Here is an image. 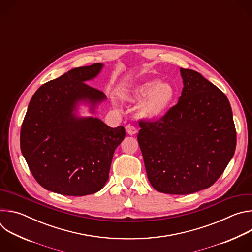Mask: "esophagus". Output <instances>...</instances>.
Returning <instances> with one entry per match:
<instances>
[{"label":"esophagus","mask_w":252,"mask_h":252,"mask_svg":"<svg viewBox=\"0 0 252 252\" xmlns=\"http://www.w3.org/2000/svg\"><path fill=\"white\" fill-rule=\"evenodd\" d=\"M126 132H127V134H129V135H134V134L137 132V129H136L134 126H130V125H127V126H126Z\"/></svg>","instance_id":"esophagus-1"}]
</instances>
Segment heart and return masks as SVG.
<instances>
[{"mask_svg": "<svg viewBox=\"0 0 252 252\" xmlns=\"http://www.w3.org/2000/svg\"><path fill=\"white\" fill-rule=\"evenodd\" d=\"M175 97V91L171 84L159 82L158 79L134 84L125 95L129 102L140 100L136 106L137 116L147 121L162 118L170 110Z\"/></svg>", "mask_w": 252, "mask_h": 252, "instance_id": "heart-1", "label": "heart"}]
</instances>
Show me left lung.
I'll use <instances>...</instances> for the list:
<instances>
[{"mask_svg": "<svg viewBox=\"0 0 252 252\" xmlns=\"http://www.w3.org/2000/svg\"><path fill=\"white\" fill-rule=\"evenodd\" d=\"M184 89L159 121L140 122L137 140L155 189L190 194L211 187L231 160L236 131L226 95L197 71L181 67Z\"/></svg>", "mask_w": 252, "mask_h": 252, "instance_id": "left-lung-1", "label": "left lung"}]
</instances>
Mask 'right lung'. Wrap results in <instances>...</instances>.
<instances>
[{"label":"right lung","mask_w":252,"mask_h":252,"mask_svg":"<svg viewBox=\"0 0 252 252\" xmlns=\"http://www.w3.org/2000/svg\"><path fill=\"white\" fill-rule=\"evenodd\" d=\"M103 63L75 67L44 84L32 95L21 129V151L33 177L44 189L83 196L100 190L109 179L125 127H111L98 118L82 117L80 107L96 113L106 100L87 85Z\"/></svg>","instance_id":"add662e5"}]
</instances>
